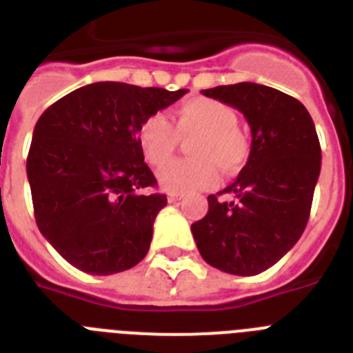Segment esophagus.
<instances>
[{
  "label": "esophagus",
  "mask_w": 353,
  "mask_h": 353,
  "mask_svg": "<svg viewBox=\"0 0 353 353\" xmlns=\"http://www.w3.org/2000/svg\"><path fill=\"white\" fill-rule=\"evenodd\" d=\"M183 198V194H168V201L170 203H176V201H180V199Z\"/></svg>",
  "instance_id": "esophagus-1"
}]
</instances>
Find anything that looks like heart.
<instances>
[{"label":"heart","mask_w":353,"mask_h":353,"mask_svg":"<svg viewBox=\"0 0 353 353\" xmlns=\"http://www.w3.org/2000/svg\"><path fill=\"white\" fill-rule=\"evenodd\" d=\"M194 159L174 161L159 171V183L173 194L210 189L219 180V168L238 171L248 159V143L238 129V115L231 106L210 98L182 103L173 113V125L161 113L145 119L138 141L152 166H164L173 157L179 138H190Z\"/></svg>","instance_id":"1"}]
</instances>
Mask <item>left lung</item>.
Wrapping results in <instances>:
<instances>
[{
  "label": "left lung",
  "mask_w": 353,
  "mask_h": 353,
  "mask_svg": "<svg viewBox=\"0 0 353 353\" xmlns=\"http://www.w3.org/2000/svg\"><path fill=\"white\" fill-rule=\"evenodd\" d=\"M201 92L243 113L252 143L238 179L219 192L234 194V201L208 196V213L190 231L210 266L252 276L276 264L308 224L319 137L305 105L273 87L241 82Z\"/></svg>",
  "instance_id": "obj_1"
}]
</instances>
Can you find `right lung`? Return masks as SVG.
Segmentation results:
<instances>
[{"mask_svg": "<svg viewBox=\"0 0 353 353\" xmlns=\"http://www.w3.org/2000/svg\"><path fill=\"white\" fill-rule=\"evenodd\" d=\"M185 92L96 82L41 113L26 164L34 219L71 266L106 276L147 255L168 199L143 192L157 180L145 164L138 131Z\"/></svg>", "mask_w": 353, "mask_h": 353, "instance_id": "obj_1", "label": "right lung"}]
</instances>
